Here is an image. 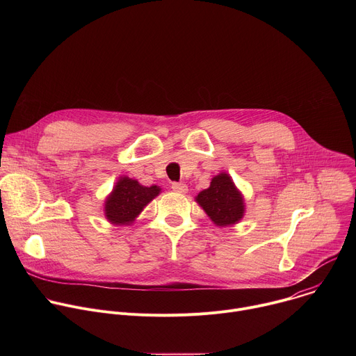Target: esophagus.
Returning a JSON list of instances; mask_svg holds the SVG:
<instances>
[{
	"label": "esophagus",
	"instance_id": "1",
	"mask_svg": "<svg viewBox=\"0 0 356 356\" xmlns=\"http://www.w3.org/2000/svg\"><path fill=\"white\" fill-rule=\"evenodd\" d=\"M172 188H173L175 191H177V193H186V191H187V184L175 181V183H172Z\"/></svg>",
	"mask_w": 356,
	"mask_h": 356
}]
</instances>
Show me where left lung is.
I'll return each instance as SVG.
<instances>
[{"label": "left lung", "mask_w": 356, "mask_h": 356, "mask_svg": "<svg viewBox=\"0 0 356 356\" xmlns=\"http://www.w3.org/2000/svg\"><path fill=\"white\" fill-rule=\"evenodd\" d=\"M197 202L220 227L238 222L243 216V198L231 177L225 173L216 176L207 190L197 195Z\"/></svg>", "instance_id": "1"}]
</instances>
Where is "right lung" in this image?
<instances>
[{"instance_id": "add662e5", "label": "right lung", "mask_w": 356, "mask_h": 356, "mask_svg": "<svg viewBox=\"0 0 356 356\" xmlns=\"http://www.w3.org/2000/svg\"><path fill=\"white\" fill-rule=\"evenodd\" d=\"M159 193L158 186L145 187L136 180L121 177L106 201V217L113 224L128 225Z\"/></svg>"}]
</instances>
